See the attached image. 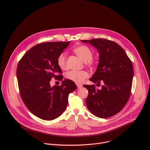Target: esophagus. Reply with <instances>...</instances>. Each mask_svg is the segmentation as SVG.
<instances>
[{
    "mask_svg": "<svg viewBox=\"0 0 150 150\" xmlns=\"http://www.w3.org/2000/svg\"><path fill=\"white\" fill-rule=\"evenodd\" d=\"M76 86H77V88L78 89H80L83 87V85L82 84H76Z\"/></svg>",
    "mask_w": 150,
    "mask_h": 150,
    "instance_id": "34e87169",
    "label": "esophagus"
}]
</instances>
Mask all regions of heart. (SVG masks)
Segmentation results:
<instances>
[{
    "instance_id": "1",
    "label": "heart",
    "mask_w": 150,
    "mask_h": 150,
    "mask_svg": "<svg viewBox=\"0 0 150 150\" xmlns=\"http://www.w3.org/2000/svg\"><path fill=\"white\" fill-rule=\"evenodd\" d=\"M74 51L82 61L86 62V64L88 66L92 67L94 65V62L92 59L93 53L89 47L86 45H81L76 47ZM57 63L61 69L64 70L66 69V54L65 53H61L59 55L57 59ZM66 76L67 79L70 81L76 84H81L88 77V73L84 70H72L67 72Z\"/></svg>"
}]
</instances>
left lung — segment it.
Listing matches in <instances>:
<instances>
[{
	"instance_id": "obj_1",
	"label": "left lung",
	"mask_w": 150,
	"mask_h": 150,
	"mask_svg": "<svg viewBox=\"0 0 150 150\" xmlns=\"http://www.w3.org/2000/svg\"><path fill=\"white\" fill-rule=\"evenodd\" d=\"M89 43L99 53L96 72L90 78L93 83H103L101 89L84 85L89 94L86 103L89 111L99 118H108L119 112L130 97L134 70L132 62L122 47L106 39L81 40Z\"/></svg>"
}]
</instances>
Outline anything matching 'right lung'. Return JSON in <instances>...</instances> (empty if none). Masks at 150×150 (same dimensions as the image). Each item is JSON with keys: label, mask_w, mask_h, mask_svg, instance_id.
<instances>
[{"label": "right lung", "mask_w": 150, "mask_h": 150, "mask_svg": "<svg viewBox=\"0 0 150 150\" xmlns=\"http://www.w3.org/2000/svg\"><path fill=\"white\" fill-rule=\"evenodd\" d=\"M69 42H49L37 44L28 50L19 61L16 75L21 98L29 111L45 120H52L65 111L69 93L76 89L68 79L61 86L51 87L53 78L61 81L59 55Z\"/></svg>", "instance_id": "obj_1"}]
</instances>
